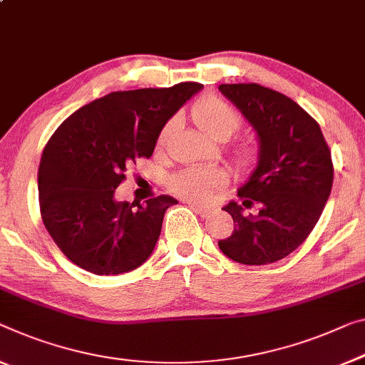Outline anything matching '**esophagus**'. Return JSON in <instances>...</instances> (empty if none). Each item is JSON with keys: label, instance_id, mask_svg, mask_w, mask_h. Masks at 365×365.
Returning <instances> with one entry per match:
<instances>
[{"label": "esophagus", "instance_id": "esophagus-1", "mask_svg": "<svg viewBox=\"0 0 365 365\" xmlns=\"http://www.w3.org/2000/svg\"><path fill=\"white\" fill-rule=\"evenodd\" d=\"M189 207L195 212V214H199L200 217H209L212 214L210 207H202L199 204H195V202H189Z\"/></svg>", "mask_w": 365, "mask_h": 365}]
</instances>
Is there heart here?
<instances>
[{
    "mask_svg": "<svg viewBox=\"0 0 365 365\" xmlns=\"http://www.w3.org/2000/svg\"><path fill=\"white\" fill-rule=\"evenodd\" d=\"M192 117L202 130L218 140L228 138L241 125V117L238 112L220 98H205L199 101L192 109ZM173 127H175V120H170L161 128L158 138H156V147H163L173 132ZM240 155L245 161H250L253 158V150L246 147L241 150ZM225 173L218 170V168L194 166L176 173L170 179V189L186 199L207 202L214 195L215 190L225 186Z\"/></svg>",
    "mask_w": 365,
    "mask_h": 365,
    "instance_id": "1",
    "label": "heart"
}]
</instances>
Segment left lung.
Listing matches in <instances>:
<instances>
[{
    "label": "left lung",
    "mask_w": 365,
    "mask_h": 365,
    "mask_svg": "<svg viewBox=\"0 0 365 365\" xmlns=\"http://www.w3.org/2000/svg\"><path fill=\"white\" fill-rule=\"evenodd\" d=\"M237 106L259 140L257 166L238 189L241 204L223 207L235 230L218 241L230 259L271 264L304 243L324 209L333 186L331 151L318 122L284 94L256 83L218 86ZM255 203L256 216L244 214Z\"/></svg>",
    "instance_id": "1"
}]
</instances>
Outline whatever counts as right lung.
Segmentation results:
<instances>
[{"instance_id":"1","label":"right lung","mask_w":365,"mask_h":365,"mask_svg":"<svg viewBox=\"0 0 365 365\" xmlns=\"http://www.w3.org/2000/svg\"><path fill=\"white\" fill-rule=\"evenodd\" d=\"M200 83L115 91L83 106L43 148L38 204L50 237L71 262L98 276L142 266L160 238L171 195L117 202L127 168L153 155L168 120Z\"/></svg>"}]
</instances>
